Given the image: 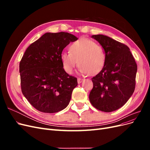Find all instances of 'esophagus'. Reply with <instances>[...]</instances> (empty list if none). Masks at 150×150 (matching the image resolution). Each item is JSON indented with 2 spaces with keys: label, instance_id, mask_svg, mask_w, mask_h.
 Here are the masks:
<instances>
[{
  "label": "esophagus",
  "instance_id": "obj_1",
  "mask_svg": "<svg viewBox=\"0 0 150 150\" xmlns=\"http://www.w3.org/2000/svg\"><path fill=\"white\" fill-rule=\"evenodd\" d=\"M83 79H81V78H78V83H79V84H80V83H81L83 81Z\"/></svg>",
  "mask_w": 150,
  "mask_h": 150
}]
</instances>
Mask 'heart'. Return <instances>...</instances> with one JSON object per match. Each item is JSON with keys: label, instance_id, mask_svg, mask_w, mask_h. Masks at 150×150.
<instances>
[{"label": "heart", "instance_id": "1", "mask_svg": "<svg viewBox=\"0 0 150 150\" xmlns=\"http://www.w3.org/2000/svg\"><path fill=\"white\" fill-rule=\"evenodd\" d=\"M61 59L67 74H72L79 64V71L83 74H96L106 62V53L102 46L93 40L81 39L69 46V52H63Z\"/></svg>", "mask_w": 150, "mask_h": 150}]
</instances>
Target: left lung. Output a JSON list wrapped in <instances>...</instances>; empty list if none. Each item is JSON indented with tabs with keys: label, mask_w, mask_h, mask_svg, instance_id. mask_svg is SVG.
<instances>
[{
	"label": "left lung",
	"mask_w": 150,
	"mask_h": 150,
	"mask_svg": "<svg viewBox=\"0 0 150 150\" xmlns=\"http://www.w3.org/2000/svg\"><path fill=\"white\" fill-rule=\"evenodd\" d=\"M91 38L104 49L106 62L92 78L89 101L98 110L114 111L123 106L134 92L137 64L126 45L101 34Z\"/></svg>",
	"instance_id": "left-lung-1"
}]
</instances>
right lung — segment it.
Masks as SVG:
<instances>
[{
	"instance_id": "obj_1",
	"label": "right lung",
	"mask_w": 150,
	"mask_h": 150,
	"mask_svg": "<svg viewBox=\"0 0 150 150\" xmlns=\"http://www.w3.org/2000/svg\"><path fill=\"white\" fill-rule=\"evenodd\" d=\"M77 40L64 32L47 33L26 49L19 64L21 90L37 110L57 112L69 104L78 81L66 73L61 56L63 49Z\"/></svg>"
}]
</instances>
